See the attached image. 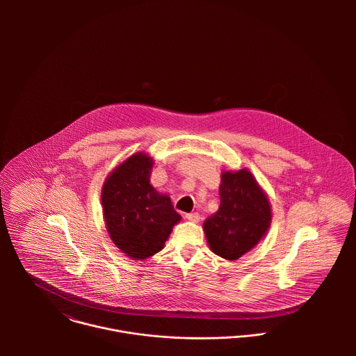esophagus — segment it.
I'll use <instances>...</instances> for the list:
<instances>
[{
    "label": "esophagus",
    "mask_w": 356,
    "mask_h": 356,
    "mask_svg": "<svg viewBox=\"0 0 356 356\" xmlns=\"http://www.w3.org/2000/svg\"><path fill=\"white\" fill-rule=\"evenodd\" d=\"M185 218H186L188 220H191V222H199V220H200V213H197V212H191V213H186Z\"/></svg>",
    "instance_id": "1"
}]
</instances>
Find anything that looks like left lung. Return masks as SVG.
<instances>
[{
  "mask_svg": "<svg viewBox=\"0 0 356 356\" xmlns=\"http://www.w3.org/2000/svg\"><path fill=\"white\" fill-rule=\"evenodd\" d=\"M219 196L218 212L204 222L205 237L213 254L237 260L266 234L271 208L248 170L223 172Z\"/></svg>",
  "mask_w": 356,
  "mask_h": 356,
  "instance_id": "left-lung-1",
  "label": "left lung"
}]
</instances>
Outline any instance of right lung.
I'll use <instances>...</instances> for the list:
<instances>
[{"mask_svg": "<svg viewBox=\"0 0 356 356\" xmlns=\"http://www.w3.org/2000/svg\"><path fill=\"white\" fill-rule=\"evenodd\" d=\"M153 161L136 153L105 181L102 202L106 230L113 244L133 260L163 250L172 226L181 220L171 199L151 185Z\"/></svg>", "mask_w": 356, "mask_h": 356, "instance_id": "obj_1", "label": "right lung"}]
</instances>
